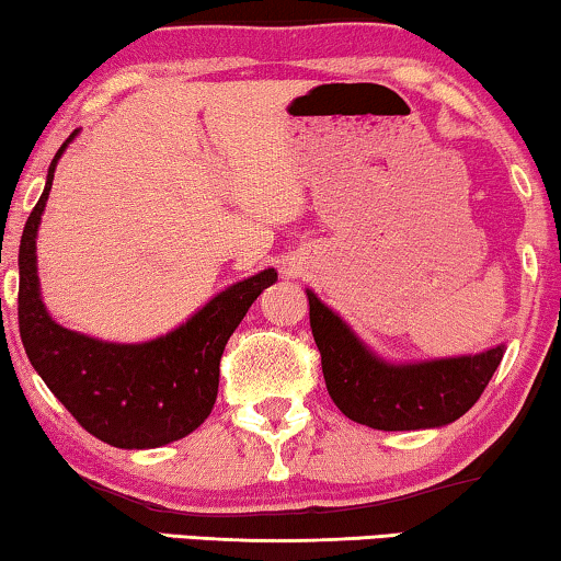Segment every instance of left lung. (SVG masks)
Masks as SVG:
<instances>
[{"label": "left lung", "instance_id": "1", "mask_svg": "<svg viewBox=\"0 0 561 561\" xmlns=\"http://www.w3.org/2000/svg\"><path fill=\"white\" fill-rule=\"evenodd\" d=\"M306 296L329 396L344 416L363 426L380 432L447 426L478 403L503 359L505 344L478 355L388 363L311 288Z\"/></svg>", "mask_w": 561, "mask_h": 561}]
</instances>
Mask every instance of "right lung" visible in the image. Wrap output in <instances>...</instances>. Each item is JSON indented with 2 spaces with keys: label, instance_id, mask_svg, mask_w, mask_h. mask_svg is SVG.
Here are the masks:
<instances>
[{
  "label": "right lung",
  "instance_id": "obj_1",
  "mask_svg": "<svg viewBox=\"0 0 561 561\" xmlns=\"http://www.w3.org/2000/svg\"><path fill=\"white\" fill-rule=\"evenodd\" d=\"M76 135L79 129L53 158L41 202L22 229L20 336L45 386L89 434L119 449L163 447L194 432L211 413L227 340L255 298L278 280V273L265 267L232 283L186 319V324L140 344L104 342L60 327L43 304L35 240L53 173Z\"/></svg>",
  "mask_w": 561,
  "mask_h": 561
}]
</instances>
